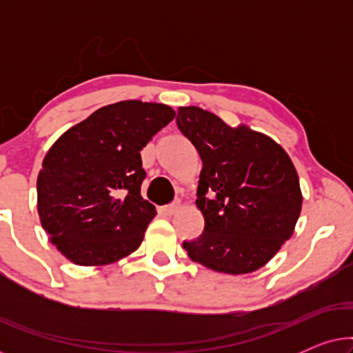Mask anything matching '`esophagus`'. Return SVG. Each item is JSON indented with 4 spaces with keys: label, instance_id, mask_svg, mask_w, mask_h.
<instances>
[{
    "label": "esophagus",
    "instance_id": "obj_1",
    "mask_svg": "<svg viewBox=\"0 0 353 353\" xmlns=\"http://www.w3.org/2000/svg\"><path fill=\"white\" fill-rule=\"evenodd\" d=\"M180 201H175V202H172V204H168V205H165L163 207V214H167V215H173V214H176L178 210H180Z\"/></svg>",
    "mask_w": 353,
    "mask_h": 353
}]
</instances>
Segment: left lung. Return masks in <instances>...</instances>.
I'll return each mask as SVG.
<instances>
[{
    "label": "left lung",
    "mask_w": 353,
    "mask_h": 353,
    "mask_svg": "<svg viewBox=\"0 0 353 353\" xmlns=\"http://www.w3.org/2000/svg\"><path fill=\"white\" fill-rule=\"evenodd\" d=\"M176 123L202 161L196 205L205 221L204 233L183 248L219 273L262 268L294 234L302 210L291 157L267 134L196 105L178 109Z\"/></svg>",
    "instance_id": "8db88e82"
}]
</instances>
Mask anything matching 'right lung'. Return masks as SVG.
I'll return each instance as SVG.
<instances>
[{
	"instance_id": "1",
	"label": "right lung",
	"mask_w": 353,
	"mask_h": 353,
	"mask_svg": "<svg viewBox=\"0 0 353 353\" xmlns=\"http://www.w3.org/2000/svg\"><path fill=\"white\" fill-rule=\"evenodd\" d=\"M175 119L170 105L120 101L62 133L43 159L37 207L43 230L75 265L128 257L143 243L156 207L144 201L141 154Z\"/></svg>"
}]
</instances>
